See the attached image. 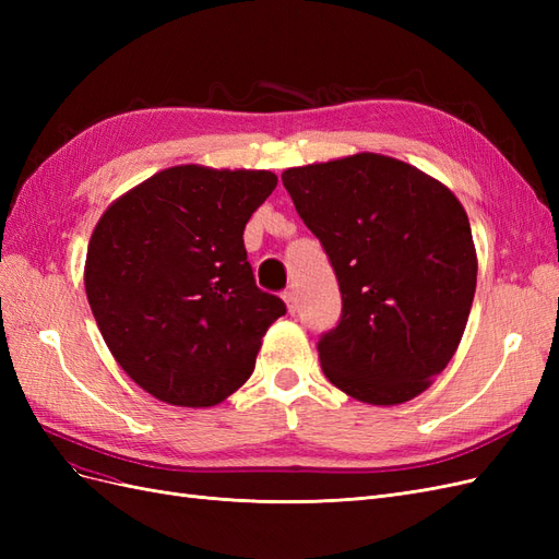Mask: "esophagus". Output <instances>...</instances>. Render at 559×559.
<instances>
[{"label":"esophagus","instance_id":"obj_1","mask_svg":"<svg viewBox=\"0 0 559 559\" xmlns=\"http://www.w3.org/2000/svg\"><path fill=\"white\" fill-rule=\"evenodd\" d=\"M284 302H286V308H289V312L294 314L296 310H298V296H296V289H294V286H289V289H286L284 292Z\"/></svg>","mask_w":559,"mask_h":559}]
</instances>
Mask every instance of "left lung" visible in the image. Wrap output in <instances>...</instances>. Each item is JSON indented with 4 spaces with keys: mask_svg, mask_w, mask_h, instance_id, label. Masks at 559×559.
I'll return each instance as SVG.
<instances>
[{
    "mask_svg": "<svg viewBox=\"0 0 559 559\" xmlns=\"http://www.w3.org/2000/svg\"><path fill=\"white\" fill-rule=\"evenodd\" d=\"M282 183L341 286V319L317 343L324 376L364 403L415 399L460 347L476 294L462 202L378 154L292 167Z\"/></svg>",
    "mask_w": 559,
    "mask_h": 559,
    "instance_id": "obj_1",
    "label": "left lung"
}]
</instances>
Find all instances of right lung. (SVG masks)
<instances>
[{
  "instance_id": "right-lung-1",
  "label": "right lung",
  "mask_w": 559,
  "mask_h": 559,
  "mask_svg": "<svg viewBox=\"0 0 559 559\" xmlns=\"http://www.w3.org/2000/svg\"><path fill=\"white\" fill-rule=\"evenodd\" d=\"M277 177L179 165L134 186L99 218L86 294L109 352L151 396L205 408L253 373L284 300L257 286L245 226Z\"/></svg>"
}]
</instances>
